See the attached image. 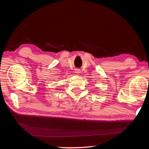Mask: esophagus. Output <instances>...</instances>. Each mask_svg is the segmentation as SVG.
Masks as SVG:
<instances>
[{
    "instance_id": "1",
    "label": "esophagus",
    "mask_w": 149,
    "mask_h": 149,
    "mask_svg": "<svg viewBox=\"0 0 149 149\" xmlns=\"http://www.w3.org/2000/svg\"><path fill=\"white\" fill-rule=\"evenodd\" d=\"M75 72L76 73V74H79V73H80V70H79V69H75Z\"/></svg>"
}]
</instances>
